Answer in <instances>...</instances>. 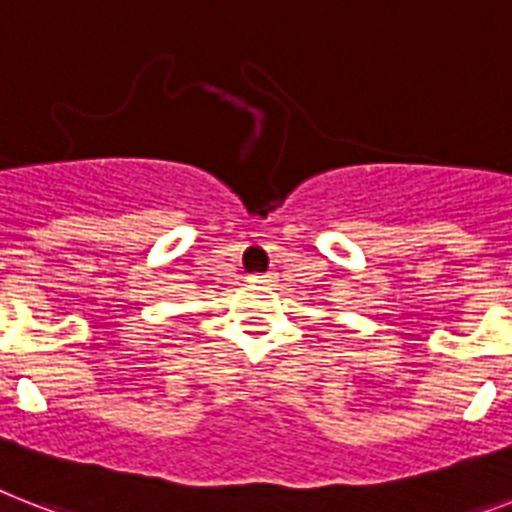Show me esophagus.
Wrapping results in <instances>:
<instances>
[{
    "label": "esophagus",
    "mask_w": 512,
    "mask_h": 512,
    "mask_svg": "<svg viewBox=\"0 0 512 512\" xmlns=\"http://www.w3.org/2000/svg\"><path fill=\"white\" fill-rule=\"evenodd\" d=\"M273 278V273H255V276H249V281L255 284V281H270Z\"/></svg>",
    "instance_id": "1"
}]
</instances>
